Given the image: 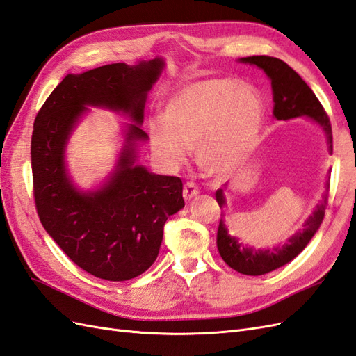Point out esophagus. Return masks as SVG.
Returning a JSON list of instances; mask_svg holds the SVG:
<instances>
[{"mask_svg": "<svg viewBox=\"0 0 356 356\" xmlns=\"http://www.w3.org/2000/svg\"><path fill=\"white\" fill-rule=\"evenodd\" d=\"M199 195V190L193 183H187L183 188V196L186 201H192L193 197H196Z\"/></svg>", "mask_w": 356, "mask_h": 356, "instance_id": "esophagus-1", "label": "esophagus"}]
</instances>
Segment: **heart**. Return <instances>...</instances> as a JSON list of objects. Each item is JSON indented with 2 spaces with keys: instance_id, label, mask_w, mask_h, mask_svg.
I'll use <instances>...</instances> for the list:
<instances>
[{
  "instance_id": "1",
  "label": "heart",
  "mask_w": 356,
  "mask_h": 356,
  "mask_svg": "<svg viewBox=\"0 0 356 356\" xmlns=\"http://www.w3.org/2000/svg\"><path fill=\"white\" fill-rule=\"evenodd\" d=\"M264 101L255 89L231 78H210L173 90L163 104V120L146 125L155 157L178 168L193 148L197 168L227 177L254 154L264 125Z\"/></svg>"
}]
</instances>
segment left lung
Returning <instances> with one entry per match:
<instances>
[{
    "label": "left lung",
    "instance_id": "8db88e82",
    "mask_svg": "<svg viewBox=\"0 0 356 356\" xmlns=\"http://www.w3.org/2000/svg\"><path fill=\"white\" fill-rule=\"evenodd\" d=\"M240 63L257 66L267 75L272 84L273 95V118L278 120H290L296 118H307L322 129L326 137L327 152L332 154V128L322 104L318 102L314 92L302 80L300 75L284 63L282 60L268 56H250L238 58ZM227 184L216 192V201L219 207H227ZM327 204V192L314 207L313 213L303 222L302 228L293 234L284 243L273 248H254L245 245L238 237L231 236L229 229L223 222L218 228V250L222 259L234 270L249 276H259L273 272L291 259L296 258L308 246L311 238L318 231L325 218Z\"/></svg>",
    "mask_w": 356,
    "mask_h": 356
}]
</instances>
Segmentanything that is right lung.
<instances>
[{"mask_svg":"<svg viewBox=\"0 0 356 356\" xmlns=\"http://www.w3.org/2000/svg\"><path fill=\"white\" fill-rule=\"evenodd\" d=\"M166 62L111 63L67 74L34 120L31 169L34 199L43 228L83 270L107 281H128L159 257L163 227L184 207L178 177L157 175L137 164L145 104ZM131 120L121 127L123 145L112 172L92 189H81L68 172L65 148L90 107Z\"/></svg>","mask_w":356,"mask_h":356,"instance_id":"right-lung-1","label":"right lung"}]
</instances>
